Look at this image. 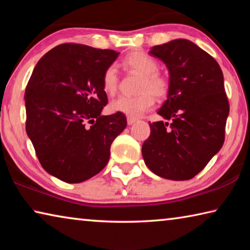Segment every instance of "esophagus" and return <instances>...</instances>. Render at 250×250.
I'll use <instances>...</instances> for the list:
<instances>
[{
    "label": "esophagus",
    "instance_id": "34e87169",
    "mask_svg": "<svg viewBox=\"0 0 250 250\" xmlns=\"http://www.w3.org/2000/svg\"><path fill=\"white\" fill-rule=\"evenodd\" d=\"M137 118H131V117H128L126 118V122H128V125H133L134 122H137Z\"/></svg>",
    "mask_w": 250,
    "mask_h": 250
}]
</instances>
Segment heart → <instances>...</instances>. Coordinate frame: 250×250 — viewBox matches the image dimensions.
Here are the masks:
<instances>
[{"label": "heart", "mask_w": 250, "mask_h": 250, "mask_svg": "<svg viewBox=\"0 0 250 250\" xmlns=\"http://www.w3.org/2000/svg\"><path fill=\"white\" fill-rule=\"evenodd\" d=\"M124 64L143 75L139 89L142 94L134 97L120 96L119 98L111 101L109 109L113 113H124L128 117L135 118L153 107L154 97L152 93L156 98H166L170 91V83L158 71V62L145 52L129 54L125 57ZM118 83L119 76L117 68L112 65L109 66L103 75L104 91L109 96H113L118 89Z\"/></svg>", "instance_id": "b5f03b06"}]
</instances>
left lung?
Returning <instances> with one entry per match:
<instances>
[{
  "instance_id": "1",
  "label": "left lung",
  "mask_w": 250,
  "mask_h": 250,
  "mask_svg": "<svg viewBox=\"0 0 250 250\" xmlns=\"http://www.w3.org/2000/svg\"><path fill=\"white\" fill-rule=\"evenodd\" d=\"M150 55L170 74V91L158 113L168 122L150 124L142 145L146 167L163 179L184 181L198 174L225 140L229 104L223 71L208 53L188 40L153 46Z\"/></svg>"
}]
</instances>
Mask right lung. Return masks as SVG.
<instances>
[{"instance_id": "add662e5", "label": "right lung", "mask_w": 250, "mask_h": 250, "mask_svg": "<svg viewBox=\"0 0 250 250\" xmlns=\"http://www.w3.org/2000/svg\"><path fill=\"white\" fill-rule=\"evenodd\" d=\"M119 53L58 45L42 57L25 90L26 132L44 170L80 183L103 170L126 126L124 113L101 116L108 103L103 75Z\"/></svg>"}]
</instances>
